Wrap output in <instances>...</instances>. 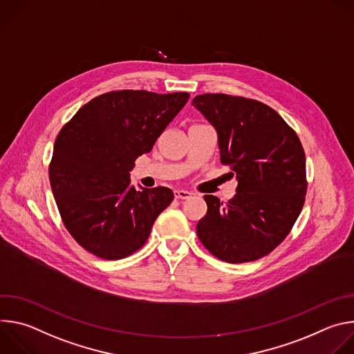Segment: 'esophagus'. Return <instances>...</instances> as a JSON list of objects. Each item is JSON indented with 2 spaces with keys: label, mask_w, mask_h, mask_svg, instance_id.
Masks as SVG:
<instances>
[{
  "label": "esophagus",
  "mask_w": 354,
  "mask_h": 354,
  "mask_svg": "<svg viewBox=\"0 0 354 354\" xmlns=\"http://www.w3.org/2000/svg\"><path fill=\"white\" fill-rule=\"evenodd\" d=\"M174 196H175V198H182V200H185V198H189V197L192 196V193L187 192V190L175 189V190H174Z\"/></svg>",
  "instance_id": "34e87169"
}]
</instances>
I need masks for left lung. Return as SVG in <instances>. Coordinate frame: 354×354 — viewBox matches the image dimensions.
<instances>
[{
  "mask_svg": "<svg viewBox=\"0 0 354 354\" xmlns=\"http://www.w3.org/2000/svg\"><path fill=\"white\" fill-rule=\"evenodd\" d=\"M192 105L216 127L220 161L238 180L228 203L205 196L207 213L196 225L197 236L224 262L258 261L284 241L304 206V148L284 119L259 100L203 93Z\"/></svg>",
  "mask_w": 354,
  "mask_h": 354,
  "instance_id": "8db88e82",
  "label": "left lung"
}]
</instances>
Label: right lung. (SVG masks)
<instances>
[{
	"instance_id": "add662e5",
	"label": "right lung",
	"mask_w": 354,
	"mask_h": 354,
	"mask_svg": "<svg viewBox=\"0 0 354 354\" xmlns=\"http://www.w3.org/2000/svg\"><path fill=\"white\" fill-rule=\"evenodd\" d=\"M187 92L122 89L85 104L57 134L48 165L50 186L64 227L85 250L106 261L138 250L171 189L130 186L134 161L186 105Z\"/></svg>"
}]
</instances>
